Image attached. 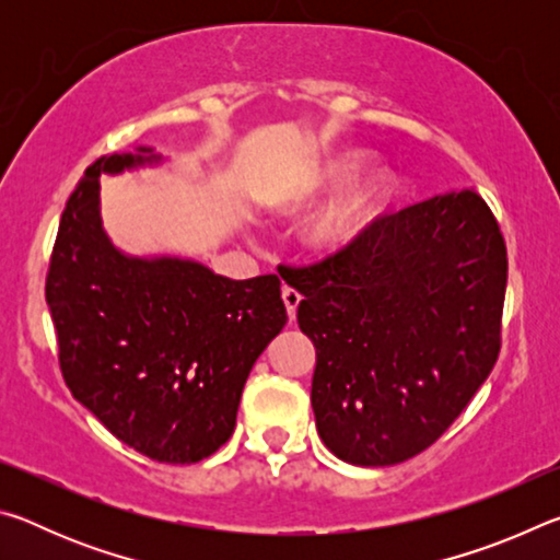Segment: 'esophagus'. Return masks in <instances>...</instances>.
<instances>
[{
  "label": "esophagus",
  "instance_id": "34e87169",
  "mask_svg": "<svg viewBox=\"0 0 560 560\" xmlns=\"http://www.w3.org/2000/svg\"><path fill=\"white\" fill-rule=\"evenodd\" d=\"M281 299H283V306H287L289 318L293 320V318H296V308H299V303H301V293L296 289L283 287L281 289Z\"/></svg>",
  "mask_w": 560,
  "mask_h": 560
}]
</instances>
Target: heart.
<instances>
[{
	"mask_svg": "<svg viewBox=\"0 0 560 560\" xmlns=\"http://www.w3.org/2000/svg\"><path fill=\"white\" fill-rule=\"evenodd\" d=\"M363 163V150H328L291 177V183L271 200V210L279 214L303 212L340 184L338 192L308 220L306 242L328 254L348 249L385 212L395 189L390 170L365 165L358 171Z\"/></svg>",
	"mask_w": 560,
	"mask_h": 560,
	"instance_id": "obj_1",
	"label": "heart"
}]
</instances>
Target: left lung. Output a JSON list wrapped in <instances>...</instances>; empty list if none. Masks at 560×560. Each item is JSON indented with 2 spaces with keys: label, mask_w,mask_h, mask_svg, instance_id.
Masks as SVG:
<instances>
[{
  "label": "left lung",
  "mask_w": 560,
  "mask_h": 560,
  "mask_svg": "<svg viewBox=\"0 0 560 560\" xmlns=\"http://www.w3.org/2000/svg\"><path fill=\"white\" fill-rule=\"evenodd\" d=\"M506 244L474 189L375 220L314 267H279L314 340L311 407L326 447L400 464L457 420L499 355Z\"/></svg>",
  "instance_id": "left-lung-1"
}]
</instances>
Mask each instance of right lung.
Instances as JSON below:
<instances>
[{
	"mask_svg": "<svg viewBox=\"0 0 560 560\" xmlns=\"http://www.w3.org/2000/svg\"><path fill=\"white\" fill-rule=\"evenodd\" d=\"M160 163L153 148H138L83 173L61 214L46 303L75 400L145 457L192 464L232 438L246 377L287 326V306L277 273L234 281L110 242L101 175Z\"/></svg>",
	"mask_w": 560,
	"mask_h": 560,
	"instance_id": "right-lung-1",
	"label": "right lung"
}]
</instances>
